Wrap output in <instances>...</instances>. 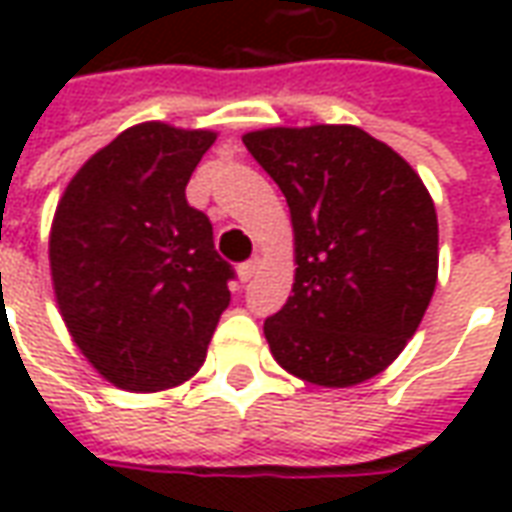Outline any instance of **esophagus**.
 <instances>
[{
  "label": "esophagus",
  "instance_id": "esophagus-1",
  "mask_svg": "<svg viewBox=\"0 0 512 512\" xmlns=\"http://www.w3.org/2000/svg\"><path fill=\"white\" fill-rule=\"evenodd\" d=\"M255 274H257V260H246V263L238 266V279H241V282H249Z\"/></svg>",
  "mask_w": 512,
  "mask_h": 512
}]
</instances>
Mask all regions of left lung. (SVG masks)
<instances>
[{"mask_svg": "<svg viewBox=\"0 0 512 512\" xmlns=\"http://www.w3.org/2000/svg\"><path fill=\"white\" fill-rule=\"evenodd\" d=\"M246 150L290 208L296 279L263 323L293 376L354 386L378 376L417 332L439 274V222L425 183L356 126L266 128Z\"/></svg>", "mask_w": 512, "mask_h": 512, "instance_id": "left-lung-1", "label": "left lung"}]
</instances>
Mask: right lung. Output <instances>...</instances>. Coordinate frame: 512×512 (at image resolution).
<instances>
[{
  "label": "right lung",
  "instance_id": "1",
  "mask_svg": "<svg viewBox=\"0 0 512 512\" xmlns=\"http://www.w3.org/2000/svg\"><path fill=\"white\" fill-rule=\"evenodd\" d=\"M213 139L167 123L128 128L73 175L54 213L62 321L90 365L128 392L189 381L230 304L233 266L186 200Z\"/></svg>",
  "mask_w": 512,
  "mask_h": 512
}]
</instances>
